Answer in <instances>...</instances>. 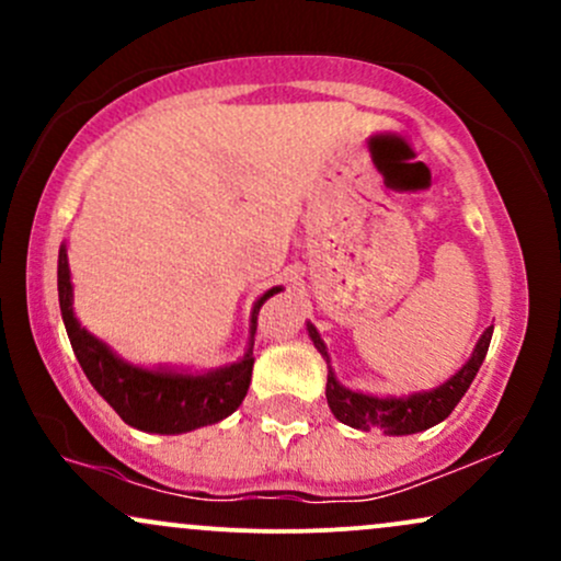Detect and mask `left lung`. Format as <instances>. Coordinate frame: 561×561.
<instances>
[{"label": "left lung", "instance_id": "8db88e82", "mask_svg": "<svg viewBox=\"0 0 561 561\" xmlns=\"http://www.w3.org/2000/svg\"><path fill=\"white\" fill-rule=\"evenodd\" d=\"M306 330H308V337H311L313 345H317V351L324 356L327 366H330V353H327V345L324 340H321V334L317 332V327H313L311 321H306ZM491 337H493V327H488V330L480 334L469 362L461 366L454 377H448L446 382L437 385L433 390H420L401 398L396 396L379 398V396H369V392L345 388V385L337 382V377H334L330 366V375H327V403H330L332 414L343 424H347V427H356V430L379 427L388 435L422 433V430L435 427V424L446 420L450 411L456 409V403L465 398V392L469 390V385H472L474 375H478L482 362H485Z\"/></svg>", "mask_w": 561, "mask_h": 561}]
</instances>
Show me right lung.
Listing matches in <instances>:
<instances>
[{
    "label": "right lung",
    "mask_w": 561,
    "mask_h": 561,
    "mask_svg": "<svg viewBox=\"0 0 561 561\" xmlns=\"http://www.w3.org/2000/svg\"><path fill=\"white\" fill-rule=\"evenodd\" d=\"M282 287H272L253 302L250 311V340L240 362L218 366L210 371H186L158 366L145 369L121 358L111 345L94 337L73 311V282H70L68 248L60 244L57 255V295L66 321V332L79 358L83 375L94 390L113 405L115 414L131 427L158 435H182L227 420L231 411L240 409L253 377V337L255 319L261 306Z\"/></svg>",
    "instance_id": "obj_1"
}]
</instances>
